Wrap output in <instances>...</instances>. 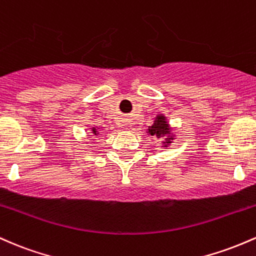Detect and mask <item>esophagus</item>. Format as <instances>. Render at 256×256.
<instances>
[{
  "label": "esophagus",
  "mask_w": 256,
  "mask_h": 256,
  "mask_svg": "<svg viewBox=\"0 0 256 256\" xmlns=\"http://www.w3.org/2000/svg\"><path fill=\"white\" fill-rule=\"evenodd\" d=\"M124 126H128V123H126V124Z\"/></svg>",
  "instance_id": "esophagus-1"
}]
</instances>
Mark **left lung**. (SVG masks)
I'll return each instance as SVG.
<instances>
[{
	"instance_id": "obj_1",
	"label": "left lung",
	"mask_w": 256,
	"mask_h": 256,
	"mask_svg": "<svg viewBox=\"0 0 256 256\" xmlns=\"http://www.w3.org/2000/svg\"><path fill=\"white\" fill-rule=\"evenodd\" d=\"M148 136L162 139L160 145L162 148H168L175 140V134L173 133V128L169 124L168 118L163 114H158L154 120V124L150 126L146 130Z\"/></svg>"
}]
</instances>
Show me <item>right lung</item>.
Segmentation results:
<instances>
[{
	"label": "right lung",
	"instance_id": "1",
	"mask_svg": "<svg viewBox=\"0 0 256 256\" xmlns=\"http://www.w3.org/2000/svg\"><path fill=\"white\" fill-rule=\"evenodd\" d=\"M90 133L93 134L94 136H99V127H96V126H93V127H90Z\"/></svg>",
	"mask_w": 256,
	"mask_h": 256
}]
</instances>
